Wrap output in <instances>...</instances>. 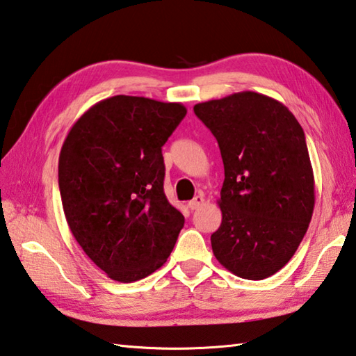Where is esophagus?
<instances>
[{
	"mask_svg": "<svg viewBox=\"0 0 356 356\" xmlns=\"http://www.w3.org/2000/svg\"><path fill=\"white\" fill-rule=\"evenodd\" d=\"M204 202H205L204 196H202V194H199V196H196L193 200L188 202V208H190V210H197V208H200L202 205H204Z\"/></svg>",
	"mask_w": 356,
	"mask_h": 356,
	"instance_id": "obj_1",
	"label": "esophagus"
}]
</instances>
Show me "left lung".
Returning a JSON list of instances; mask_svg holds the SVG:
<instances>
[{
    "label": "left lung",
    "mask_w": 356,
    "mask_h": 356,
    "mask_svg": "<svg viewBox=\"0 0 356 356\" xmlns=\"http://www.w3.org/2000/svg\"><path fill=\"white\" fill-rule=\"evenodd\" d=\"M194 114L218 140L225 171L213 253L233 275L266 280L293 257L315 208L304 131L287 106L253 90L197 103Z\"/></svg>",
    "instance_id": "1"
}]
</instances>
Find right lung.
<instances>
[{
    "label": "right lung",
    "instance_id": "right-lung-1",
    "mask_svg": "<svg viewBox=\"0 0 356 356\" xmlns=\"http://www.w3.org/2000/svg\"><path fill=\"white\" fill-rule=\"evenodd\" d=\"M185 114L182 103L114 95L90 106L63 142V211L83 252L111 280H143L176 245L185 219L163 193L162 146Z\"/></svg>",
    "mask_w": 356,
    "mask_h": 356
}]
</instances>
